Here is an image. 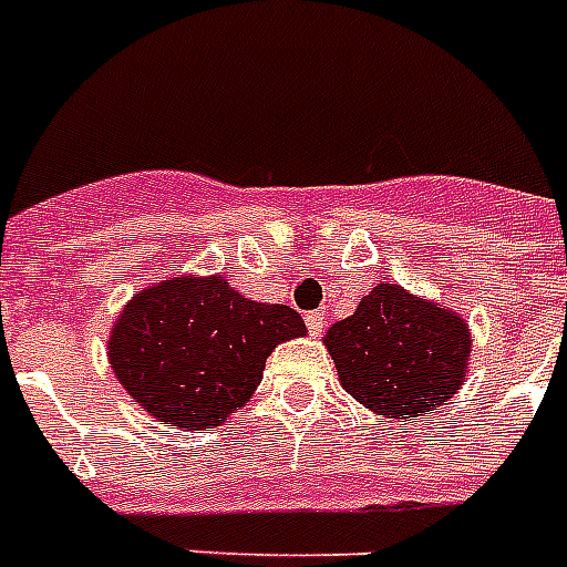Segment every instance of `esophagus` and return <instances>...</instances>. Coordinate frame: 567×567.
<instances>
[{
	"mask_svg": "<svg viewBox=\"0 0 567 567\" xmlns=\"http://www.w3.org/2000/svg\"><path fill=\"white\" fill-rule=\"evenodd\" d=\"M306 326H308V331L315 334V338H320V334H323V329H326V315H323V311H308V315H306Z\"/></svg>",
	"mask_w": 567,
	"mask_h": 567,
	"instance_id": "34e87169",
	"label": "esophagus"
}]
</instances>
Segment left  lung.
<instances>
[{
  "label": "left lung",
  "instance_id": "obj_1",
  "mask_svg": "<svg viewBox=\"0 0 567 567\" xmlns=\"http://www.w3.org/2000/svg\"><path fill=\"white\" fill-rule=\"evenodd\" d=\"M340 384L384 419L411 422L457 393L468 370L472 331L451 308L381 282L323 338Z\"/></svg>",
  "mask_w": 567,
  "mask_h": 567
}]
</instances>
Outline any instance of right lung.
I'll return each mask as SVG.
<instances>
[{
	"label": "right lung",
	"instance_id": "obj_1",
	"mask_svg": "<svg viewBox=\"0 0 567 567\" xmlns=\"http://www.w3.org/2000/svg\"><path fill=\"white\" fill-rule=\"evenodd\" d=\"M302 334L293 308L241 297L224 276H172L124 306L107 358L148 416L206 431L250 402L270 352Z\"/></svg>",
	"mask_w": 567,
	"mask_h": 567
}]
</instances>
